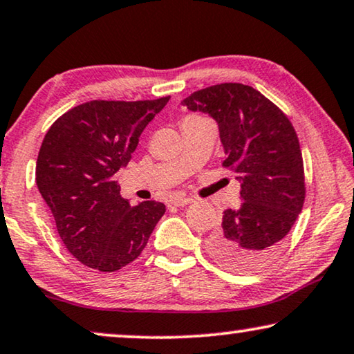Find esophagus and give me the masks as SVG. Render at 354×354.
<instances>
[{
  "mask_svg": "<svg viewBox=\"0 0 354 354\" xmlns=\"http://www.w3.org/2000/svg\"><path fill=\"white\" fill-rule=\"evenodd\" d=\"M194 202V198H191V197H175L171 201V205H175V207H186V205H189V203H192Z\"/></svg>",
  "mask_w": 354,
  "mask_h": 354,
  "instance_id": "obj_1",
  "label": "esophagus"
}]
</instances>
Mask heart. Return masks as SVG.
Here are the masks:
<instances>
[{"label":"heart","instance_id":"b5f03b06","mask_svg":"<svg viewBox=\"0 0 354 354\" xmlns=\"http://www.w3.org/2000/svg\"><path fill=\"white\" fill-rule=\"evenodd\" d=\"M196 120H202V118H201V117H196V115H189V117L184 118V122H183V123H187V122H196Z\"/></svg>","mask_w":354,"mask_h":354}]
</instances>
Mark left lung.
I'll list each match as a JSON object with an SVG mask.
<instances>
[{"mask_svg": "<svg viewBox=\"0 0 354 354\" xmlns=\"http://www.w3.org/2000/svg\"><path fill=\"white\" fill-rule=\"evenodd\" d=\"M218 123L226 160L241 181L242 203L227 208L207 250L232 271H257L282 248L305 202V171L297 133L281 109L242 83H221L181 102Z\"/></svg>", "mask_w": 354, "mask_h": 354, "instance_id": "1", "label": "left lung"}]
</instances>
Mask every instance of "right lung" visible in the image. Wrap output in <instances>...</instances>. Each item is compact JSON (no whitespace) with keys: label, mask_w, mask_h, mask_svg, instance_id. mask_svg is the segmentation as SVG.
<instances>
[{"label":"right lung","mask_w":354,"mask_h":354,"mask_svg":"<svg viewBox=\"0 0 354 354\" xmlns=\"http://www.w3.org/2000/svg\"><path fill=\"white\" fill-rule=\"evenodd\" d=\"M168 99L80 104L43 139L38 191L64 245L93 270L112 272L136 260L165 213L156 201L129 205L113 176L131 160L144 128Z\"/></svg>","instance_id":"1"}]
</instances>
